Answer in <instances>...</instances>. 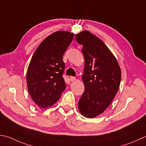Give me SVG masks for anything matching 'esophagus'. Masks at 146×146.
Masks as SVG:
<instances>
[{
	"label": "esophagus",
	"instance_id": "obj_1",
	"mask_svg": "<svg viewBox=\"0 0 146 146\" xmlns=\"http://www.w3.org/2000/svg\"><path fill=\"white\" fill-rule=\"evenodd\" d=\"M70 80H71V82H73V81L75 80L76 78H75V77H74V76H70Z\"/></svg>",
	"mask_w": 146,
	"mask_h": 146
}]
</instances>
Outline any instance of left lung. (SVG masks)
Instances as JSON below:
<instances>
[{
    "label": "left lung",
    "mask_w": 146,
    "mask_h": 146,
    "mask_svg": "<svg viewBox=\"0 0 146 146\" xmlns=\"http://www.w3.org/2000/svg\"><path fill=\"white\" fill-rule=\"evenodd\" d=\"M83 45L85 58L82 80L85 91L78 102L83 116L92 118L107 109L115 98L121 82V70L116 59L104 43L87 30L75 36Z\"/></svg>",
    "instance_id": "8db88e82"
}]
</instances>
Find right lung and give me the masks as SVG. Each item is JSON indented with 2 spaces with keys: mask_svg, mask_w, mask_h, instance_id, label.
<instances>
[{
  "mask_svg": "<svg viewBox=\"0 0 146 146\" xmlns=\"http://www.w3.org/2000/svg\"><path fill=\"white\" fill-rule=\"evenodd\" d=\"M73 33L58 31L44 39L34 52L27 74L28 90L40 108L55 104L65 90L62 56L72 42Z\"/></svg>",
  "mask_w": 146,
  "mask_h": 146,
  "instance_id": "1",
  "label": "right lung"
}]
</instances>
